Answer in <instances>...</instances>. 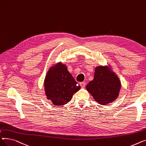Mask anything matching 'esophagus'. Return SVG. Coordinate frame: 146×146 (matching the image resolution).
I'll return each mask as SVG.
<instances>
[{"label": "esophagus", "mask_w": 146, "mask_h": 146, "mask_svg": "<svg viewBox=\"0 0 146 146\" xmlns=\"http://www.w3.org/2000/svg\"><path fill=\"white\" fill-rule=\"evenodd\" d=\"M80 84L81 87L82 88H84V87H85V85H86V84H85V82H80Z\"/></svg>", "instance_id": "esophagus-1"}]
</instances>
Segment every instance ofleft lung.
I'll return each mask as SVG.
<instances>
[{
	"label": "left lung",
	"mask_w": 146,
	"mask_h": 146,
	"mask_svg": "<svg viewBox=\"0 0 146 146\" xmlns=\"http://www.w3.org/2000/svg\"><path fill=\"white\" fill-rule=\"evenodd\" d=\"M121 82L110 66H98L95 69L94 77L86 86L94 99L101 105H108L119 96Z\"/></svg>",
	"instance_id": "obj_1"
}]
</instances>
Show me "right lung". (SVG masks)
Masks as SVG:
<instances>
[{
  "label": "right lung",
  "instance_id": "1",
  "mask_svg": "<svg viewBox=\"0 0 146 146\" xmlns=\"http://www.w3.org/2000/svg\"><path fill=\"white\" fill-rule=\"evenodd\" d=\"M81 88L72 75L62 62L51 66L44 80L45 95L56 106H61L70 102L74 94Z\"/></svg>",
  "mask_w": 146,
  "mask_h": 146
}]
</instances>
